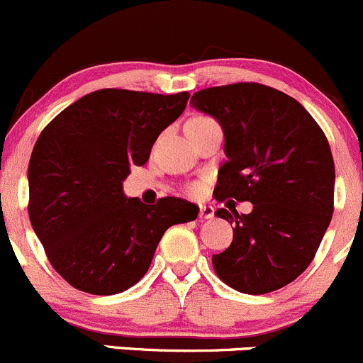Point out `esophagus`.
Returning <instances> with one entry per match:
<instances>
[{
	"mask_svg": "<svg viewBox=\"0 0 363 363\" xmlns=\"http://www.w3.org/2000/svg\"><path fill=\"white\" fill-rule=\"evenodd\" d=\"M215 216V209L211 206H201L199 208V218L201 220H209Z\"/></svg>",
	"mask_w": 363,
	"mask_h": 363,
	"instance_id": "1",
	"label": "esophagus"
}]
</instances>
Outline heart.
Masks as SVG:
<instances>
[{
  "label": "heart",
  "instance_id": "heart-1",
  "mask_svg": "<svg viewBox=\"0 0 363 363\" xmlns=\"http://www.w3.org/2000/svg\"><path fill=\"white\" fill-rule=\"evenodd\" d=\"M206 121H211V118H208V117H196V118H192V121H190V122H206ZM189 192L192 194V196H199V194L203 192V185H201V183H190V185H189Z\"/></svg>",
  "mask_w": 363,
  "mask_h": 363
}]
</instances>
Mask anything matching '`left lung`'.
Here are the masks:
<instances>
[{"mask_svg": "<svg viewBox=\"0 0 363 363\" xmlns=\"http://www.w3.org/2000/svg\"><path fill=\"white\" fill-rule=\"evenodd\" d=\"M190 104L225 134L216 201L253 204L248 215L215 211L234 223L230 246L211 259L215 272L238 292H274L308 269L332 220L335 167L327 138L298 101L255 82L203 89Z\"/></svg>", "mask_w": 363, "mask_h": 363, "instance_id": "1", "label": "left lung"}]
</instances>
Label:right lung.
<instances>
[{"mask_svg":"<svg viewBox=\"0 0 363 363\" xmlns=\"http://www.w3.org/2000/svg\"><path fill=\"white\" fill-rule=\"evenodd\" d=\"M189 96L101 89L40 134L28 169L29 220L52 267L77 290L130 289L150 267L164 233L197 218L199 208L180 197L147 206L122 192L130 166L147 162Z\"/></svg>","mask_w":363,"mask_h":363,"instance_id":"obj_1","label":"right lung"}]
</instances>
